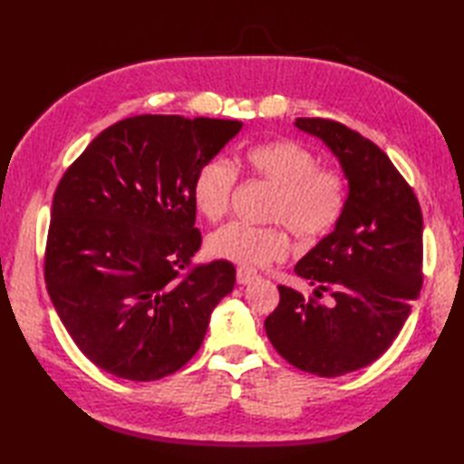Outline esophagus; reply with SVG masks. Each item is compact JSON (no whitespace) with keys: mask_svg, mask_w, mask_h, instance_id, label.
I'll return each mask as SVG.
<instances>
[{"mask_svg":"<svg viewBox=\"0 0 464 464\" xmlns=\"http://www.w3.org/2000/svg\"><path fill=\"white\" fill-rule=\"evenodd\" d=\"M259 275L255 269H249V267H239L237 269V281L239 285H251L253 281H257Z\"/></svg>","mask_w":464,"mask_h":464,"instance_id":"esophagus-1","label":"esophagus"}]
</instances>
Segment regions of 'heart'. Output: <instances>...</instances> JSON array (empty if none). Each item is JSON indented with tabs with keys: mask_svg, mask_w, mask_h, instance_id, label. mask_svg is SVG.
Masks as SVG:
<instances>
[{
	"mask_svg": "<svg viewBox=\"0 0 464 464\" xmlns=\"http://www.w3.org/2000/svg\"><path fill=\"white\" fill-rule=\"evenodd\" d=\"M249 169L271 185L275 197L269 205V221L289 227L303 241H317L329 235L344 209V181L333 169H321L309 147L293 140H277L251 147L245 155ZM237 183L229 161L215 157L197 171L191 199L205 219H221ZM207 253L215 259L241 267H263L283 259L289 237L281 227H253L241 221L227 223L207 237Z\"/></svg>",
	"mask_w": 464,
	"mask_h": 464,
	"instance_id": "b5f03b06",
	"label": "heart"
}]
</instances>
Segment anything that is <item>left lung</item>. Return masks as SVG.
Here are the masks:
<instances>
[{"mask_svg": "<svg viewBox=\"0 0 464 464\" xmlns=\"http://www.w3.org/2000/svg\"><path fill=\"white\" fill-rule=\"evenodd\" d=\"M337 157L349 193L334 229L295 265L332 293L334 304L304 301L279 285L281 301L265 331L281 357L304 372L341 377L367 367L397 339L422 285V213L387 153L347 125L299 117Z\"/></svg>", "mask_w": 464, "mask_h": 464, "instance_id": "8db88e82", "label": "left lung"}]
</instances>
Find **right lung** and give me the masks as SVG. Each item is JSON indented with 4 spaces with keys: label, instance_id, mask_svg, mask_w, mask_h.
Segmentation results:
<instances>
[{
    "label": "right lung",
    "instance_id": "right-lung-1",
    "mask_svg": "<svg viewBox=\"0 0 464 464\" xmlns=\"http://www.w3.org/2000/svg\"><path fill=\"white\" fill-rule=\"evenodd\" d=\"M241 121L137 115L87 145L59 181L45 285L63 327L97 367L157 381L199 351L235 287L229 261L199 265L191 187Z\"/></svg>",
    "mask_w": 464,
    "mask_h": 464
}]
</instances>
